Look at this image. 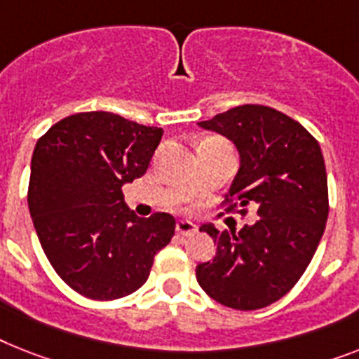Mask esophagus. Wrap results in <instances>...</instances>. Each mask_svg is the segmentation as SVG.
<instances>
[{
  "label": "esophagus",
  "instance_id": "esophagus-1",
  "mask_svg": "<svg viewBox=\"0 0 359 359\" xmlns=\"http://www.w3.org/2000/svg\"><path fill=\"white\" fill-rule=\"evenodd\" d=\"M196 231H198V227H196V224H194V222H191V220H177L176 233L180 236H191V235H194Z\"/></svg>",
  "mask_w": 359,
  "mask_h": 359
}]
</instances>
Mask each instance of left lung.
Returning a JSON list of instances; mask_svg holds the SVG:
<instances>
[{
	"mask_svg": "<svg viewBox=\"0 0 359 359\" xmlns=\"http://www.w3.org/2000/svg\"><path fill=\"white\" fill-rule=\"evenodd\" d=\"M198 126L235 144L240 167L226 201L259 220L238 233L203 224L215 240L211 260L196 266L203 292L224 306L259 310L279 301L308 268L328 218V187L321 147L304 126L259 104L231 108Z\"/></svg>",
	"mask_w": 359,
	"mask_h": 359,
	"instance_id": "1",
	"label": "left lung"
}]
</instances>
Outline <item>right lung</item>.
Instances as JSON below:
<instances>
[{
	"label": "right lung",
	"instance_id": "1",
	"mask_svg": "<svg viewBox=\"0 0 359 359\" xmlns=\"http://www.w3.org/2000/svg\"><path fill=\"white\" fill-rule=\"evenodd\" d=\"M161 137L158 126L86 111L38 139L29 212L55 271L84 297L111 301L141 288L174 236L172 215L139 218L121 191L147 172Z\"/></svg>",
	"mask_w": 359,
	"mask_h": 359
}]
</instances>
